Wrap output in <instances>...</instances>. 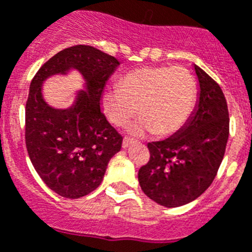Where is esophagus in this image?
Here are the masks:
<instances>
[{
    "mask_svg": "<svg viewBox=\"0 0 252 252\" xmlns=\"http://www.w3.org/2000/svg\"><path fill=\"white\" fill-rule=\"evenodd\" d=\"M134 143V139H130V138H125L124 141H122V147H124L125 149L128 148L131 144Z\"/></svg>",
    "mask_w": 252,
    "mask_h": 252,
    "instance_id": "obj_1",
    "label": "esophagus"
}]
</instances>
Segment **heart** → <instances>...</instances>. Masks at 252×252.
I'll return each instance as SVG.
<instances>
[{
    "instance_id": "obj_1",
    "label": "heart",
    "mask_w": 252,
    "mask_h": 252,
    "mask_svg": "<svg viewBox=\"0 0 252 252\" xmlns=\"http://www.w3.org/2000/svg\"><path fill=\"white\" fill-rule=\"evenodd\" d=\"M196 101L193 77L186 69L167 66L131 70L120 86L108 87L103 94L104 111L114 125L124 126L138 112L141 114L130 127L136 135L175 134L188 122Z\"/></svg>"
}]
</instances>
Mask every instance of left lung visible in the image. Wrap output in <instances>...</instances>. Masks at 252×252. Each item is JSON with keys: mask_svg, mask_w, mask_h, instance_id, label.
Segmentation results:
<instances>
[{"mask_svg": "<svg viewBox=\"0 0 252 252\" xmlns=\"http://www.w3.org/2000/svg\"><path fill=\"white\" fill-rule=\"evenodd\" d=\"M194 72L199 93L192 116L172 136L148 143L151 158L138 174L143 192L165 207L192 202L211 186L229 136L223 91L196 64Z\"/></svg>", "mask_w": 252, "mask_h": 252, "instance_id": "1", "label": "left lung"}]
</instances>
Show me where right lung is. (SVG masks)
I'll return each mask as SVG.
<instances>
[{"label": "right lung", "mask_w": 252, "mask_h": 252, "mask_svg": "<svg viewBox=\"0 0 252 252\" xmlns=\"http://www.w3.org/2000/svg\"><path fill=\"white\" fill-rule=\"evenodd\" d=\"M120 65L114 56L77 45L62 50L33 77L26 105V145L39 178L64 198H81L100 186L108 162L121 151L122 136L100 109L104 87ZM77 70L85 89L59 110L43 97V82Z\"/></svg>", "instance_id": "right-lung-1"}]
</instances>
